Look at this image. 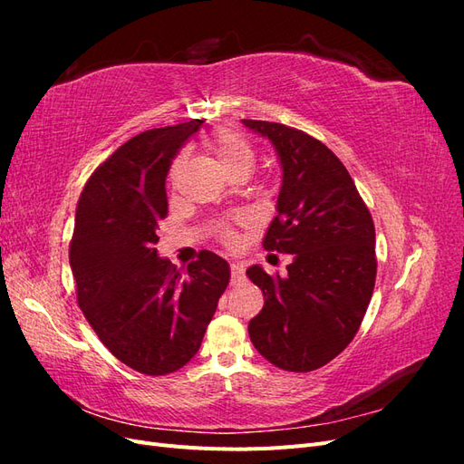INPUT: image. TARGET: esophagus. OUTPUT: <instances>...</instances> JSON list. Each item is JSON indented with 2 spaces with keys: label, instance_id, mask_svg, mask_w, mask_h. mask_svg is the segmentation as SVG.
Wrapping results in <instances>:
<instances>
[{
  "label": "esophagus",
  "instance_id": "esophagus-1",
  "mask_svg": "<svg viewBox=\"0 0 464 464\" xmlns=\"http://www.w3.org/2000/svg\"><path fill=\"white\" fill-rule=\"evenodd\" d=\"M230 273H232V283H240V280H244L246 276V265L240 261H232Z\"/></svg>",
  "mask_w": 464,
  "mask_h": 464
}]
</instances>
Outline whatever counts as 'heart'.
<instances>
[{
    "label": "heart",
    "mask_w": 464,
    "mask_h": 464,
    "mask_svg": "<svg viewBox=\"0 0 464 464\" xmlns=\"http://www.w3.org/2000/svg\"><path fill=\"white\" fill-rule=\"evenodd\" d=\"M208 147H210V150L215 152L218 164L230 176H234L237 172H249L251 168H254L256 150H254V147L249 145L247 139L242 137L237 131L218 130L213 137H210ZM184 162H186L184 154H179V157L172 162V168H170V178L172 179L178 176V172L181 170ZM217 236L220 237V242L227 244V246H232L234 240H236L234 230L230 227H218Z\"/></svg>",
    "instance_id": "b5f03b06"
}]
</instances>
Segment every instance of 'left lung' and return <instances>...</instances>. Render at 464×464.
<instances>
[{
  "instance_id": "obj_1",
  "label": "left lung",
  "mask_w": 464,
  "mask_h": 464,
  "mask_svg": "<svg viewBox=\"0 0 464 464\" xmlns=\"http://www.w3.org/2000/svg\"><path fill=\"white\" fill-rule=\"evenodd\" d=\"M273 143L283 184L263 247L290 254L286 276L247 269L265 305L249 321L257 353L286 372L325 366L354 339L375 286V228L344 164L283 123L242 120Z\"/></svg>"
}]
</instances>
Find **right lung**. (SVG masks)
I'll return each mask as SVG.
<instances>
[{
    "mask_svg": "<svg viewBox=\"0 0 464 464\" xmlns=\"http://www.w3.org/2000/svg\"><path fill=\"white\" fill-rule=\"evenodd\" d=\"M201 120L139 133L101 164L82 189L69 265L77 302L98 339L125 366L172 373L198 354L230 266L213 251L181 275L159 257L168 213L166 176Z\"/></svg>",
    "mask_w": 464,
    "mask_h": 464,
    "instance_id": "1",
    "label": "right lung"
}]
</instances>
